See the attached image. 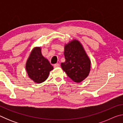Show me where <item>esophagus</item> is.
I'll list each match as a JSON object with an SVG mask.
<instances>
[{
  "mask_svg": "<svg viewBox=\"0 0 123 123\" xmlns=\"http://www.w3.org/2000/svg\"><path fill=\"white\" fill-rule=\"evenodd\" d=\"M54 67L55 68H56V67H60V64H59V63H56V64H55L54 65Z\"/></svg>",
  "mask_w": 123,
  "mask_h": 123,
  "instance_id": "34e87169",
  "label": "esophagus"
}]
</instances>
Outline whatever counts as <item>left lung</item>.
Instances as JSON below:
<instances>
[{
    "label": "left lung",
    "instance_id": "8db88e82",
    "mask_svg": "<svg viewBox=\"0 0 123 123\" xmlns=\"http://www.w3.org/2000/svg\"><path fill=\"white\" fill-rule=\"evenodd\" d=\"M64 55L66 61L61 67L73 81L79 83L88 76L91 61L79 41L74 39L66 44Z\"/></svg>",
    "mask_w": 123,
    "mask_h": 123
}]
</instances>
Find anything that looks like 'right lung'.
I'll use <instances>...</instances> for the list:
<instances>
[{
  "label": "right lung",
  "mask_w": 123,
  "mask_h": 123,
  "mask_svg": "<svg viewBox=\"0 0 123 123\" xmlns=\"http://www.w3.org/2000/svg\"><path fill=\"white\" fill-rule=\"evenodd\" d=\"M28 76L35 82L40 84L48 78L53 67L47 59L43 56L40 47L34 48L31 52L26 63Z\"/></svg>",
  "instance_id": "add662e5"
}]
</instances>
